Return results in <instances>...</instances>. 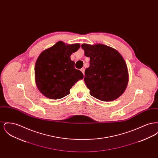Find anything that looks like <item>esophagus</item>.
Here are the masks:
<instances>
[{"instance_id":"1","label":"esophagus","mask_w":158,"mask_h":158,"mask_svg":"<svg viewBox=\"0 0 158 158\" xmlns=\"http://www.w3.org/2000/svg\"><path fill=\"white\" fill-rule=\"evenodd\" d=\"M81 72H82L83 74V75H85V69L82 68V69H81Z\"/></svg>"}]
</instances>
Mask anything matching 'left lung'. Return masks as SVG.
I'll list each match as a JSON object with an SVG mask.
<instances>
[{"mask_svg": "<svg viewBox=\"0 0 158 158\" xmlns=\"http://www.w3.org/2000/svg\"><path fill=\"white\" fill-rule=\"evenodd\" d=\"M90 65L85 71L84 81L94 97L111 101L120 97L128 82L127 64L116 50L103 44L81 45Z\"/></svg>", "mask_w": 158, "mask_h": 158, "instance_id": "8db88e82", "label": "left lung"}]
</instances>
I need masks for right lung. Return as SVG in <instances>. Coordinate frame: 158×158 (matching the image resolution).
<instances>
[{"label": "right lung", "mask_w": 158, "mask_h": 158, "mask_svg": "<svg viewBox=\"0 0 158 158\" xmlns=\"http://www.w3.org/2000/svg\"><path fill=\"white\" fill-rule=\"evenodd\" d=\"M80 48L79 44H65L59 41L40 54L35 66L38 89L47 98L58 99L70 94V89L79 79L81 71L75 68L70 55Z\"/></svg>", "instance_id": "obj_1"}]
</instances>
